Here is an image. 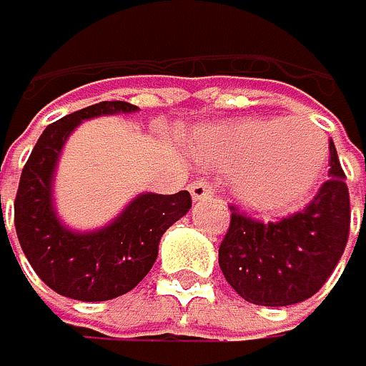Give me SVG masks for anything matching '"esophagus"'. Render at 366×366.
<instances>
[{
	"label": "esophagus",
	"instance_id": "1",
	"mask_svg": "<svg viewBox=\"0 0 366 366\" xmlns=\"http://www.w3.org/2000/svg\"><path fill=\"white\" fill-rule=\"evenodd\" d=\"M213 192H215V187L208 179H197L194 183H190V194L194 202H204V199H208Z\"/></svg>",
	"mask_w": 366,
	"mask_h": 366
}]
</instances>
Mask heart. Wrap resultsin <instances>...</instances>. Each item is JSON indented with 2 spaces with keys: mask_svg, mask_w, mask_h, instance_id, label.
I'll return each instance as SVG.
<instances>
[{
  "mask_svg": "<svg viewBox=\"0 0 366 366\" xmlns=\"http://www.w3.org/2000/svg\"><path fill=\"white\" fill-rule=\"evenodd\" d=\"M187 142L199 162L229 172L231 192L254 213H280L319 187L327 137L310 119H236L199 126Z\"/></svg>",
  "mask_w": 366,
  "mask_h": 366,
  "instance_id": "b5f03b06",
  "label": "heart"
}]
</instances>
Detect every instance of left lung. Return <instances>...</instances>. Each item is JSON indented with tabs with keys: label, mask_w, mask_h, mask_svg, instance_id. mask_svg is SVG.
I'll return each instance as SVG.
<instances>
[{
	"label": "left lung",
	"mask_w": 366,
	"mask_h": 366,
	"mask_svg": "<svg viewBox=\"0 0 366 366\" xmlns=\"http://www.w3.org/2000/svg\"><path fill=\"white\" fill-rule=\"evenodd\" d=\"M327 176L310 206L280 222L263 224L231 206L219 268L240 298L287 307L312 298L332 275L351 229V199L332 142Z\"/></svg>",
	"instance_id": "8db88e82"
}]
</instances>
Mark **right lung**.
<instances>
[{
	"label": "right lung",
	"mask_w": 366,
	"mask_h": 366,
	"mask_svg": "<svg viewBox=\"0 0 366 366\" xmlns=\"http://www.w3.org/2000/svg\"><path fill=\"white\" fill-rule=\"evenodd\" d=\"M132 112L137 107L130 103L105 100L50 123L22 169L15 197L20 247L36 275L66 298L100 302L132 291L158 259L162 234L192 206L187 190L142 192L112 222L94 231L71 229L56 215L54 172L71 132L86 119Z\"/></svg>",
	"instance_id": "add662e5"
}]
</instances>
